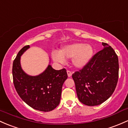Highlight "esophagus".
<instances>
[{
	"mask_svg": "<svg viewBox=\"0 0 128 128\" xmlns=\"http://www.w3.org/2000/svg\"><path fill=\"white\" fill-rule=\"evenodd\" d=\"M67 74H68V76L70 78V77H71V76H72V72H71V71L68 70V71H67Z\"/></svg>",
	"mask_w": 128,
	"mask_h": 128,
	"instance_id": "34e87169",
	"label": "esophagus"
}]
</instances>
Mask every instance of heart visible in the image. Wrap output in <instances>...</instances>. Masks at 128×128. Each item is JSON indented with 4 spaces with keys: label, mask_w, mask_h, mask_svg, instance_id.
<instances>
[{
    "label": "heart",
    "mask_w": 128,
    "mask_h": 128,
    "mask_svg": "<svg viewBox=\"0 0 128 128\" xmlns=\"http://www.w3.org/2000/svg\"><path fill=\"white\" fill-rule=\"evenodd\" d=\"M93 53V48L88 44L74 42L66 45L59 51L52 52V58L55 62L64 64L65 59L72 58V63L75 67L82 68L88 63Z\"/></svg>",
    "instance_id": "b5f03b06"
}]
</instances>
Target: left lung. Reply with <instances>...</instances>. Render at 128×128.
I'll return each mask as SVG.
<instances>
[{
	"label": "left lung",
	"instance_id": "8db88e82",
	"mask_svg": "<svg viewBox=\"0 0 128 128\" xmlns=\"http://www.w3.org/2000/svg\"><path fill=\"white\" fill-rule=\"evenodd\" d=\"M102 44V50L93 56L82 70L72 75L78 99L89 106L100 105L109 98L118 79L117 55L108 44Z\"/></svg>",
	"mask_w": 128,
	"mask_h": 128
}]
</instances>
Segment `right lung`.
Returning a JSON list of instances; mask_svg holds the SVG:
<instances>
[{
    "mask_svg": "<svg viewBox=\"0 0 128 128\" xmlns=\"http://www.w3.org/2000/svg\"><path fill=\"white\" fill-rule=\"evenodd\" d=\"M30 48L20 50L13 64V83L20 98L34 109L49 112L60 103L63 84L68 78L64 68L56 70L49 64L44 71L35 76L26 74L20 66V56Z\"/></svg>",
    "mask_w": 128,
    "mask_h": 128,
    "instance_id": "1",
    "label": "right lung"
}]
</instances>
